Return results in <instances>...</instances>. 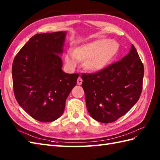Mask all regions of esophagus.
Returning <instances> with one entry per match:
<instances>
[{
  "mask_svg": "<svg viewBox=\"0 0 160 160\" xmlns=\"http://www.w3.org/2000/svg\"><path fill=\"white\" fill-rule=\"evenodd\" d=\"M82 78H81L80 77H79V78H78V80H77V84H78V85H81V84H82Z\"/></svg>",
  "mask_w": 160,
  "mask_h": 160,
  "instance_id": "obj_1",
  "label": "esophagus"
}]
</instances>
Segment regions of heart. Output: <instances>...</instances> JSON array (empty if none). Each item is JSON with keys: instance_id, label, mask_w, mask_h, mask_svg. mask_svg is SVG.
<instances>
[{"instance_id": "b5f03b06", "label": "heart", "mask_w": 160, "mask_h": 160, "mask_svg": "<svg viewBox=\"0 0 160 160\" xmlns=\"http://www.w3.org/2000/svg\"><path fill=\"white\" fill-rule=\"evenodd\" d=\"M120 51V44L116 40L99 38L76 47L73 53L65 55V62L70 68L77 65V60L84 61V69L91 72L104 70L112 62Z\"/></svg>"}]
</instances>
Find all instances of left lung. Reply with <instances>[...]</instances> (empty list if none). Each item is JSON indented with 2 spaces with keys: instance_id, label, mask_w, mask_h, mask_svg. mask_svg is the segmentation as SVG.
I'll use <instances>...</instances> for the list:
<instances>
[{
  "instance_id": "1",
  "label": "left lung",
  "mask_w": 160,
  "mask_h": 160,
  "mask_svg": "<svg viewBox=\"0 0 160 160\" xmlns=\"http://www.w3.org/2000/svg\"><path fill=\"white\" fill-rule=\"evenodd\" d=\"M144 66L133 45L127 56L93 74H82V87L89 115L110 123L125 115L142 93Z\"/></svg>"
}]
</instances>
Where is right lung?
I'll return each mask as SVG.
<instances>
[{"label": "right lung", "mask_w": 160, "mask_h": 160, "mask_svg": "<svg viewBox=\"0 0 160 160\" xmlns=\"http://www.w3.org/2000/svg\"><path fill=\"white\" fill-rule=\"evenodd\" d=\"M67 32L38 33L17 53L12 64L13 91L23 110L36 120L50 122L62 115L76 85L78 73L62 69Z\"/></svg>", "instance_id": "right-lung-1"}]
</instances>
